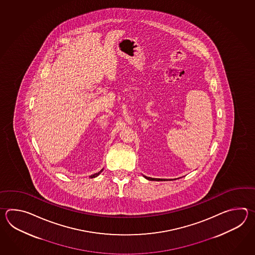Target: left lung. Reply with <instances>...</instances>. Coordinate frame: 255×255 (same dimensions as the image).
Listing matches in <instances>:
<instances>
[{"label": "left lung", "mask_w": 255, "mask_h": 255, "mask_svg": "<svg viewBox=\"0 0 255 255\" xmlns=\"http://www.w3.org/2000/svg\"><path fill=\"white\" fill-rule=\"evenodd\" d=\"M146 179H148V180H157V181H159V180H163V179H153V178H149V177H146V176H144ZM165 180V179H164Z\"/></svg>", "instance_id": "8db88e82"}]
</instances>
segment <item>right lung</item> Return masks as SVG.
I'll return each instance as SVG.
<instances>
[{
	"label": "right lung",
	"mask_w": 255,
	"mask_h": 255,
	"mask_svg": "<svg viewBox=\"0 0 255 255\" xmlns=\"http://www.w3.org/2000/svg\"><path fill=\"white\" fill-rule=\"evenodd\" d=\"M102 171H103V169H101V170H100L99 172H98V173L94 174V175H91V176H90V178H91V179H93V178H96V177H98V175L101 173Z\"/></svg>",
	"instance_id": "right-lung-1"
}]
</instances>
